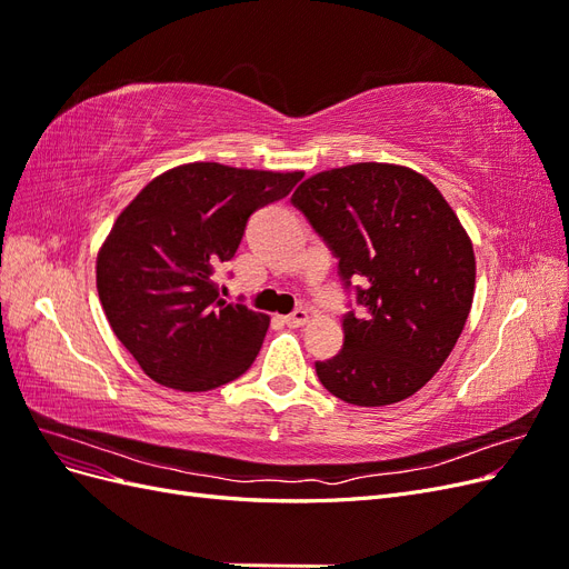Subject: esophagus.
<instances>
[{"instance_id":"1","label":"esophagus","mask_w":569,"mask_h":569,"mask_svg":"<svg viewBox=\"0 0 569 569\" xmlns=\"http://www.w3.org/2000/svg\"><path fill=\"white\" fill-rule=\"evenodd\" d=\"M282 320H284L287 327H301V325L308 322V311H306V308H297V311H291Z\"/></svg>"}]
</instances>
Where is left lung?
<instances>
[{
    "label": "left lung",
    "instance_id": "obj_1",
    "mask_svg": "<svg viewBox=\"0 0 569 569\" xmlns=\"http://www.w3.org/2000/svg\"><path fill=\"white\" fill-rule=\"evenodd\" d=\"M291 203L363 308L343 313L341 351L318 360V380L353 406L408 399L443 366L470 316L468 232L432 182L391 163L325 170L301 182Z\"/></svg>",
    "mask_w": 569,
    "mask_h": 569
}]
</instances>
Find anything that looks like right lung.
Returning a JSON list of instances; mask_svg holds the SVG:
<instances>
[{
    "label": "right lung",
    "instance_id": "add662e5",
    "mask_svg": "<svg viewBox=\"0 0 569 569\" xmlns=\"http://www.w3.org/2000/svg\"><path fill=\"white\" fill-rule=\"evenodd\" d=\"M301 178L187 163L151 180L118 216L97 256L99 301L153 382L209 391L251 368L270 320L222 301L213 274L237 253L249 218Z\"/></svg>",
    "mask_w": 569,
    "mask_h": 569
}]
</instances>
